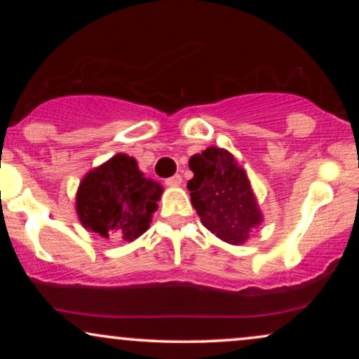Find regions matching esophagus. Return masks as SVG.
<instances>
[{"label": "esophagus", "instance_id": "obj_1", "mask_svg": "<svg viewBox=\"0 0 359 359\" xmlns=\"http://www.w3.org/2000/svg\"><path fill=\"white\" fill-rule=\"evenodd\" d=\"M181 183H183V178H181V175H175V176H171V178H166L165 180V184L166 186H171V188L181 186Z\"/></svg>", "mask_w": 359, "mask_h": 359}]
</instances>
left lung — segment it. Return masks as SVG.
Listing matches in <instances>:
<instances>
[{"instance_id": "8db88e82", "label": "left lung", "mask_w": 359, "mask_h": 359, "mask_svg": "<svg viewBox=\"0 0 359 359\" xmlns=\"http://www.w3.org/2000/svg\"><path fill=\"white\" fill-rule=\"evenodd\" d=\"M194 178L188 189L204 227L230 245H240L262 224L245 171L227 150L209 147L189 158Z\"/></svg>"}]
</instances>
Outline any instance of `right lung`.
I'll return each instance as SVG.
<instances>
[{"label":"right lung","instance_id":"right-lung-1","mask_svg":"<svg viewBox=\"0 0 359 359\" xmlns=\"http://www.w3.org/2000/svg\"><path fill=\"white\" fill-rule=\"evenodd\" d=\"M160 194L161 186L145 178L132 156L119 154L85 176L76 212L91 232L132 242L149 229Z\"/></svg>","mask_w":359,"mask_h":359}]
</instances>
